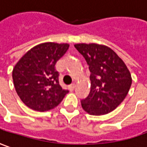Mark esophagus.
<instances>
[{"instance_id":"34e87169","label":"esophagus","mask_w":147,"mask_h":147,"mask_svg":"<svg viewBox=\"0 0 147 147\" xmlns=\"http://www.w3.org/2000/svg\"><path fill=\"white\" fill-rule=\"evenodd\" d=\"M75 87H76V84L74 83L69 85V89H70V90H73V89H75Z\"/></svg>"}]
</instances>
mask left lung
Wrapping results in <instances>:
<instances>
[{"label":"left lung","instance_id":"1","mask_svg":"<svg viewBox=\"0 0 147 147\" xmlns=\"http://www.w3.org/2000/svg\"><path fill=\"white\" fill-rule=\"evenodd\" d=\"M74 46L84 58L90 71V92L80 101L83 109L95 115L114 111L124 101L132 84L129 69L106 45L76 44Z\"/></svg>","mask_w":147,"mask_h":147}]
</instances>
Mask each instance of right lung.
<instances>
[{
  "label": "right lung",
  "instance_id": "1",
  "mask_svg": "<svg viewBox=\"0 0 147 147\" xmlns=\"http://www.w3.org/2000/svg\"><path fill=\"white\" fill-rule=\"evenodd\" d=\"M69 48L68 44H40L23 55L13 69L14 88L29 108L46 111L54 108L68 93L59 84L55 65Z\"/></svg>",
  "mask_w": 147,
  "mask_h": 147
}]
</instances>
